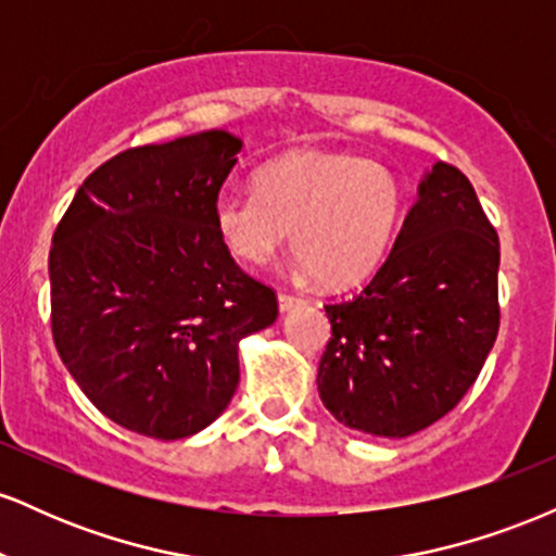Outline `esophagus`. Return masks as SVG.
I'll return each instance as SVG.
<instances>
[{
  "label": "esophagus",
  "instance_id": "34e87169",
  "mask_svg": "<svg viewBox=\"0 0 556 556\" xmlns=\"http://www.w3.org/2000/svg\"><path fill=\"white\" fill-rule=\"evenodd\" d=\"M298 303H303V298L292 295V292H279V311H290V308H295Z\"/></svg>",
  "mask_w": 556,
  "mask_h": 556
}]
</instances>
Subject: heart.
<instances>
[{
  "label": "heart",
  "instance_id": "b5f03b06",
  "mask_svg": "<svg viewBox=\"0 0 556 556\" xmlns=\"http://www.w3.org/2000/svg\"><path fill=\"white\" fill-rule=\"evenodd\" d=\"M405 208L387 164L350 151L300 149L264 164L253 190L225 195L214 227L235 258L266 264L292 229L300 266L327 287L368 277L384 258Z\"/></svg>",
  "mask_w": 556,
  "mask_h": 556
}]
</instances>
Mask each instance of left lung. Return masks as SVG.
Here are the masks:
<instances>
[{
    "label": "left lung",
    "instance_id": "left-lung-1",
    "mask_svg": "<svg viewBox=\"0 0 556 556\" xmlns=\"http://www.w3.org/2000/svg\"><path fill=\"white\" fill-rule=\"evenodd\" d=\"M500 235L460 169L437 162L384 264L324 305L318 394L340 424L402 439L465 397L500 331Z\"/></svg>",
    "mask_w": 556,
    "mask_h": 556
}]
</instances>
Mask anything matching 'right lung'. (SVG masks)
Here are the masks:
<instances>
[{"label": "right lung", "instance_id": "add662e5", "mask_svg": "<svg viewBox=\"0 0 556 556\" xmlns=\"http://www.w3.org/2000/svg\"><path fill=\"white\" fill-rule=\"evenodd\" d=\"M240 149L225 130L127 149L83 180L54 229L56 353L123 429L167 442L206 429L238 389V342L279 314L214 227Z\"/></svg>", "mask_w": 556, "mask_h": 556}]
</instances>
